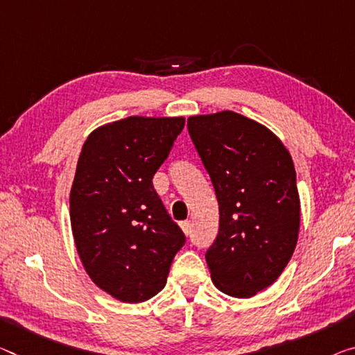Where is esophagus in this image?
<instances>
[{"label":"esophagus","instance_id":"esophagus-1","mask_svg":"<svg viewBox=\"0 0 355 355\" xmlns=\"http://www.w3.org/2000/svg\"><path fill=\"white\" fill-rule=\"evenodd\" d=\"M181 228L185 234H189L190 232H192V223H190V220H184V222H181Z\"/></svg>","mask_w":355,"mask_h":355}]
</instances>
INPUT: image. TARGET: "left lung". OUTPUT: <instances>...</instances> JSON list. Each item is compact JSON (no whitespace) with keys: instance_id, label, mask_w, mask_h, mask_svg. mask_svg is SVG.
Masks as SVG:
<instances>
[{"instance_id":"1","label":"left lung","mask_w":355,"mask_h":355,"mask_svg":"<svg viewBox=\"0 0 355 355\" xmlns=\"http://www.w3.org/2000/svg\"><path fill=\"white\" fill-rule=\"evenodd\" d=\"M187 130L219 201V233L206 250L212 282L249 298L291 260L300 230L292 157L276 135L232 111L195 116Z\"/></svg>"}]
</instances>
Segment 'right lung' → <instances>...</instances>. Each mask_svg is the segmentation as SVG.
I'll return each mask as SVG.
<instances>
[{"label": "right lung", "instance_id": "obj_1", "mask_svg": "<svg viewBox=\"0 0 355 355\" xmlns=\"http://www.w3.org/2000/svg\"><path fill=\"white\" fill-rule=\"evenodd\" d=\"M184 123L127 117L96 128L80 150L69 193L74 243L92 281L121 302L157 295L185 244L152 184Z\"/></svg>", "mask_w": 355, "mask_h": 355}]
</instances>
